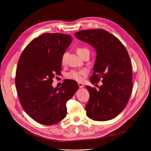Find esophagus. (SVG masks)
I'll return each instance as SVG.
<instances>
[{
    "label": "esophagus",
    "instance_id": "34e87169",
    "mask_svg": "<svg viewBox=\"0 0 151 151\" xmlns=\"http://www.w3.org/2000/svg\"><path fill=\"white\" fill-rule=\"evenodd\" d=\"M78 85H79V88H83L84 87V85L82 83H78Z\"/></svg>",
    "mask_w": 151,
    "mask_h": 151
}]
</instances>
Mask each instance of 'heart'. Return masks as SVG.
Returning <instances> with one entry per match:
<instances>
[{"label": "heart", "mask_w": 151, "mask_h": 151, "mask_svg": "<svg viewBox=\"0 0 151 151\" xmlns=\"http://www.w3.org/2000/svg\"><path fill=\"white\" fill-rule=\"evenodd\" d=\"M76 52L78 55L81 57L82 54H83L86 52H89V51L84 48H78L76 50ZM68 54L64 53L61 58V63L62 64H64L66 63V58ZM87 73V70L82 69V70H72L70 71L68 75V78L77 81V82H82L83 80V76H85Z\"/></svg>", "instance_id": "heart-1"}]
</instances>
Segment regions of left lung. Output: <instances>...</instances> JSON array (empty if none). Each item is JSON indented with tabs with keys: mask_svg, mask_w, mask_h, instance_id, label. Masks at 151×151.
I'll return each instance as SVG.
<instances>
[{
	"mask_svg": "<svg viewBox=\"0 0 151 151\" xmlns=\"http://www.w3.org/2000/svg\"><path fill=\"white\" fill-rule=\"evenodd\" d=\"M74 35L96 50L97 57L90 82L93 84L100 81L103 82L99 91L86 86L90 96L85 107L87 115L94 121L112 119L123 111L132 94L130 56L121 42L104 30H83Z\"/></svg>",
	"mask_w": 151,
	"mask_h": 151,
	"instance_id": "1",
	"label": "left lung"
}]
</instances>
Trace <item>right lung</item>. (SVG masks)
Masks as SVG:
<instances>
[{"label": "right lung", "instance_id": "obj_1", "mask_svg": "<svg viewBox=\"0 0 151 151\" xmlns=\"http://www.w3.org/2000/svg\"><path fill=\"white\" fill-rule=\"evenodd\" d=\"M72 41L70 35L44 33L32 40L21 53L16 70L15 86L24 111L36 122L55 124L66 116V103L78 90L68 79L61 87L52 86L61 70V58Z\"/></svg>", "mask_w": 151, "mask_h": 151}]
</instances>
